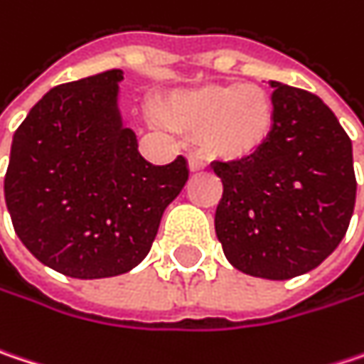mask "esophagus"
<instances>
[{"label":"esophagus","mask_w":364,"mask_h":364,"mask_svg":"<svg viewBox=\"0 0 364 364\" xmlns=\"http://www.w3.org/2000/svg\"><path fill=\"white\" fill-rule=\"evenodd\" d=\"M187 164H189V171L191 173H198V171H204L206 168V162L198 154H189L187 156Z\"/></svg>","instance_id":"obj_1"}]
</instances>
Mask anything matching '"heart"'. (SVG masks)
<instances>
[{
    "instance_id": "1",
    "label": "heart",
    "mask_w": 364,
    "mask_h": 364,
    "mask_svg": "<svg viewBox=\"0 0 364 364\" xmlns=\"http://www.w3.org/2000/svg\"><path fill=\"white\" fill-rule=\"evenodd\" d=\"M160 118L171 129L202 133L204 148L216 158L246 160L269 141L275 106L258 85H202L171 93L160 104Z\"/></svg>"
}]
</instances>
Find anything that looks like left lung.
Here are the masks:
<instances>
[{"label":"left lung","instance_id":"8db88e82","mask_svg":"<svg viewBox=\"0 0 364 364\" xmlns=\"http://www.w3.org/2000/svg\"><path fill=\"white\" fill-rule=\"evenodd\" d=\"M275 122L246 160L213 162L215 229L227 260L262 279L318 267L346 235L356 200L352 141L321 97L271 81Z\"/></svg>","mask_w":364,"mask_h":364}]
</instances>
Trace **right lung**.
<instances>
[{
	"label": "right lung",
	"instance_id": "add662e5",
	"mask_svg": "<svg viewBox=\"0 0 364 364\" xmlns=\"http://www.w3.org/2000/svg\"><path fill=\"white\" fill-rule=\"evenodd\" d=\"M106 70L58 85L12 137L6 206L26 250L75 279L129 273L156 240L166 206L187 183V160L154 166L122 124L118 83Z\"/></svg>",
	"mask_w": 364,
	"mask_h": 364
}]
</instances>
